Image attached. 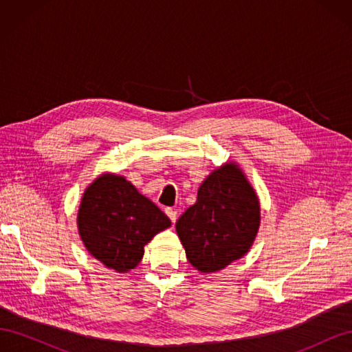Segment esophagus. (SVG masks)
Returning a JSON list of instances; mask_svg holds the SVG:
<instances>
[{
	"mask_svg": "<svg viewBox=\"0 0 352 352\" xmlns=\"http://www.w3.org/2000/svg\"><path fill=\"white\" fill-rule=\"evenodd\" d=\"M166 214H167V217L172 220V223H175L176 221V219H177V211L176 210H173V208H166Z\"/></svg>",
	"mask_w": 352,
	"mask_h": 352,
	"instance_id": "obj_1",
	"label": "esophagus"
}]
</instances>
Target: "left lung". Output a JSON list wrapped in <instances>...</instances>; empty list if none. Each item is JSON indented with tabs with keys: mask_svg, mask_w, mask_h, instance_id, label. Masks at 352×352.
I'll return each instance as SVG.
<instances>
[{
	"mask_svg": "<svg viewBox=\"0 0 352 352\" xmlns=\"http://www.w3.org/2000/svg\"><path fill=\"white\" fill-rule=\"evenodd\" d=\"M260 199L238 163L202 180L197 202L176 221L186 258L201 273L220 272L250 251L260 229Z\"/></svg>",
	"mask_w": 352,
	"mask_h": 352,
	"instance_id": "1",
	"label": "left lung"
}]
</instances>
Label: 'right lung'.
<instances>
[{
    "mask_svg": "<svg viewBox=\"0 0 352 352\" xmlns=\"http://www.w3.org/2000/svg\"><path fill=\"white\" fill-rule=\"evenodd\" d=\"M76 223L87 251L116 273L135 269L145 245L172 226L151 199L114 173L98 176L85 189Z\"/></svg>",
    "mask_w": 352,
    "mask_h": 352,
    "instance_id": "add662e5",
    "label": "right lung"
}]
</instances>
